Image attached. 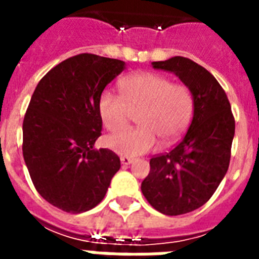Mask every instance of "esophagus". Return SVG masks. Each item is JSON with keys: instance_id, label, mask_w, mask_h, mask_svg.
Here are the masks:
<instances>
[{"instance_id": "34e87169", "label": "esophagus", "mask_w": 259, "mask_h": 259, "mask_svg": "<svg viewBox=\"0 0 259 259\" xmlns=\"http://www.w3.org/2000/svg\"><path fill=\"white\" fill-rule=\"evenodd\" d=\"M134 161V158L132 157H127V156H122L121 157V164L122 165H129V164H132V162Z\"/></svg>"}]
</instances>
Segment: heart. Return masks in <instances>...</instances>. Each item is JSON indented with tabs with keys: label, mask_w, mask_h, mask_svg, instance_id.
<instances>
[{
	"label": "heart",
	"mask_w": 259,
	"mask_h": 259,
	"mask_svg": "<svg viewBox=\"0 0 259 259\" xmlns=\"http://www.w3.org/2000/svg\"><path fill=\"white\" fill-rule=\"evenodd\" d=\"M121 95L106 90L99 98L98 110L106 129L119 132L129 125L130 113L140 111V127L113 134L105 140L115 153L134 157L148 153L158 145V138L169 145L188 126L192 98L184 84L170 83L164 75L138 72L121 82Z\"/></svg>",
	"instance_id": "obj_1"
}]
</instances>
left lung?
Returning <instances> with one entry per match:
<instances>
[{
  "label": "left lung",
  "instance_id": "obj_1",
  "mask_svg": "<svg viewBox=\"0 0 259 259\" xmlns=\"http://www.w3.org/2000/svg\"><path fill=\"white\" fill-rule=\"evenodd\" d=\"M156 70L176 75L192 95V122L169 153L150 158L141 191L164 215H183L209 200L229 169L235 134L225 90L204 67L183 56L153 62Z\"/></svg>",
  "mask_w": 259,
  "mask_h": 259
}]
</instances>
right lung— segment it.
<instances>
[{
	"label": "right lung",
	"instance_id": "right-lung-1",
	"mask_svg": "<svg viewBox=\"0 0 259 259\" xmlns=\"http://www.w3.org/2000/svg\"><path fill=\"white\" fill-rule=\"evenodd\" d=\"M125 62L82 54L54 67L38 82L22 123V154L37 192L71 213L105 197L121 168L117 154L94 149L101 136L98 110L105 87Z\"/></svg>",
	"mask_w": 259,
	"mask_h": 259
}]
</instances>
